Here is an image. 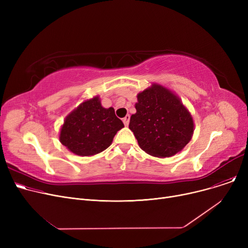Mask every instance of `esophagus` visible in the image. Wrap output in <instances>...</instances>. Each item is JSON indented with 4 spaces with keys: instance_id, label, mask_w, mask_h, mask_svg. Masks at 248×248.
<instances>
[{
    "instance_id": "34e87169",
    "label": "esophagus",
    "mask_w": 248,
    "mask_h": 248,
    "mask_svg": "<svg viewBox=\"0 0 248 248\" xmlns=\"http://www.w3.org/2000/svg\"><path fill=\"white\" fill-rule=\"evenodd\" d=\"M123 122H124V125L125 126H127L128 125V123H129V115L127 114V115H125L124 119H123Z\"/></svg>"
}]
</instances>
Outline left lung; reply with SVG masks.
<instances>
[{"mask_svg": "<svg viewBox=\"0 0 248 248\" xmlns=\"http://www.w3.org/2000/svg\"><path fill=\"white\" fill-rule=\"evenodd\" d=\"M137 112L128 127L140 148L158 158L172 157L191 140L194 122L181 99L168 88L154 83L138 93Z\"/></svg>", "mask_w": 248, "mask_h": 248, "instance_id": "obj_1", "label": "left lung"}]
</instances>
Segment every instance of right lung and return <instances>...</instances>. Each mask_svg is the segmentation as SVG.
<instances>
[{
  "mask_svg": "<svg viewBox=\"0 0 248 248\" xmlns=\"http://www.w3.org/2000/svg\"><path fill=\"white\" fill-rule=\"evenodd\" d=\"M112 108H104L98 96L80 103L66 117L59 140L71 153L86 157L101 153L124 127Z\"/></svg>",
  "mask_w": 248,
  "mask_h": 248,
  "instance_id": "right-lung-1",
  "label": "right lung"
}]
</instances>
